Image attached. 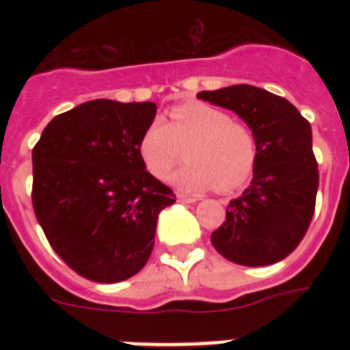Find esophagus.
<instances>
[{
  "label": "esophagus",
  "instance_id": "1",
  "mask_svg": "<svg viewBox=\"0 0 350 350\" xmlns=\"http://www.w3.org/2000/svg\"><path fill=\"white\" fill-rule=\"evenodd\" d=\"M177 198H178V202H182V203H196L198 202V198H194V196H185V194H177Z\"/></svg>",
  "mask_w": 350,
  "mask_h": 350
}]
</instances>
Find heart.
Listing matches in <instances>:
<instances>
[{
	"instance_id": "1",
	"label": "heart",
	"mask_w": 350,
	"mask_h": 350,
	"mask_svg": "<svg viewBox=\"0 0 350 350\" xmlns=\"http://www.w3.org/2000/svg\"><path fill=\"white\" fill-rule=\"evenodd\" d=\"M170 122L154 119L142 135L140 154L148 172L166 178L187 148V165L173 182L185 191L233 193L250 178L258 161L254 131L208 103L191 101L173 107Z\"/></svg>"
}]
</instances>
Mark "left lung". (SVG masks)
Segmentation results:
<instances>
[{"instance_id": "obj_1", "label": "left lung", "mask_w": 350, "mask_h": 350, "mask_svg": "<svg viewBox=\"0 0 350 350\" xmlns=\"http://www.w3.org/2000/svg\"><path fill=\"white\" fill-rule=\"evenodd\" d=\"M198 98L233 110L258 140L254 178L230 202L212 245L243 267L282 261L303 240L315 210L319 170L310 122L286 98L247 83Z\"/></svg>"}]
</instances>
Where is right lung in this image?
<instances>
[{
  "label": "right lung",
  "instance_id": "add662e5",
  "mask_svg": "<svg viewBox=\"0 0 350 350\" xmlns=\"http://www.w3.org/2000/svg\"><path fill=\"white\" fill-rule=\"evenodd\" d=\"M156 103L92 100L55 116L33 148V208L49 243L92 282L145 267L157 215L175 203L147 172L140 140Z\"/></svg>",
  "mask_w": 350,
  "mask_h": 350
}]
</instances>
